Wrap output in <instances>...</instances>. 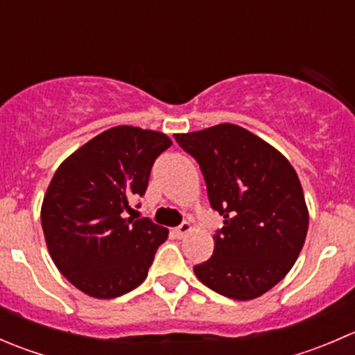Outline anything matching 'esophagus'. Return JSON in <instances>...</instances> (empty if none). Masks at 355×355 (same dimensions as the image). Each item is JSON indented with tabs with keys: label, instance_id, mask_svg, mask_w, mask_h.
I'll use <instances>...</instances> for the list:
<instances>
[{
	"label": "esophagus",
	"instance_id": "esophagus-1",
	"mask_svg": "<svg viewBox=\"0 0 355 355\" xmlns=\"http://www.w3.org/2000/svg\"><path fill=\"white\" fill-rule=\"evenodd\" d=\"M191 230H192V225L189 223V221H184V223L178 225L177 228H173V235L177 239H184Z\"/></svg>",
	"mask_w": 355,
	"mask_h": 355
}]
</instances>
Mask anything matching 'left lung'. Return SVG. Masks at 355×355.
I'll use <instances>...</instances> for the list:
<instances>
[{
  "label": "left lung",
  "mask_w": 355,
  "mask_h": 355,
  "mask_svg": "<svg viewBox=\"0 0 355 355\" xmlns=\"http://www.w3.org/2000/svg\"><path fill=\"white\" fill-rule=\"evenodd\" d=\"M175 139L199 163L211 207L225 218L213 256L194 266L196 277L235 300L263 295L292 270L306 241L309 213L295 170L234 123Z\"/></svg>",
  "instance_id": "left-lung-1"
}]
</instances>
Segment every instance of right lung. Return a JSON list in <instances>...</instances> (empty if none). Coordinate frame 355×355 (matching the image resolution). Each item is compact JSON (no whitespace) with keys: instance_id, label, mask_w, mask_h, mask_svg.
Segmentation results:
<instances>
[{"instance_id":"1","label":"right lung","mask_w":355,"mask_h":355,"mask_svg":"<svg viewBox=\"0 0 355 355\" xmlns=\"http://www.w3.org/2000/svg\"><path fill=\"white\" fill-rule=\"evenodd\" d=\"M170 146L161 132L120 125L68 156L49 182L41 207L46 245L60 273L87 295L120 297L148 277L168 230L127 213Z\"/></svg>"}]
</instances>
